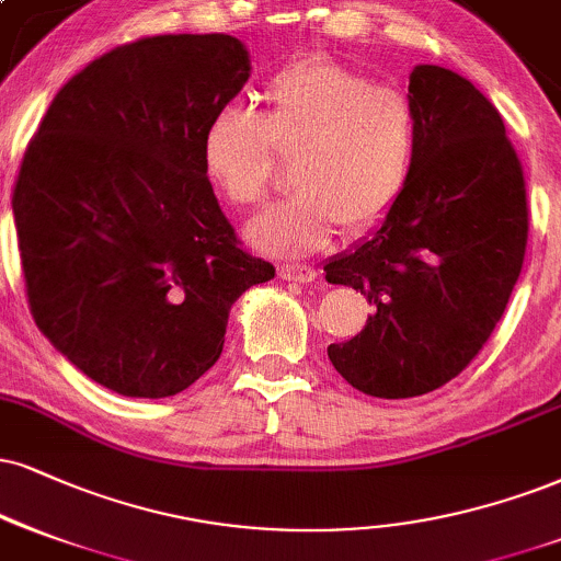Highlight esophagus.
I'll return each mask as SVG.
<instances>
[{
	"instance_id": "34e87169",
	"label": "esophagus",
	"mask_w": 561,
	"mask_h": 561,
	"mask_svg": "<svg viewBox=\"0 0 561 561\" xmlns=\"http://www.w3.org/2000/svg\"><path fill=\"white\" fill-rule=\"evenodd\" d=\"M278 275L283 280H294V283H312L317 278V270L309 265H280Z\"/></svg>"
}]
</instances>
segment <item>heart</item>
Instances as JSON below:
<instances>
[{
	"instance_id": "1",
	"label": "heart",
	"mask_w": 561,
	"mask_h": 561,
	"mask_svg": "<svg viewBox=\"0 0 561 561\" xmlns=\"http://www.w3.org/2000/svg\"><path fill=\"white\" fill-rule=\"evenodd\" d=\"M416 148V108L403 90L314 54L265 82L260 116L218 108L199 150L207 179L237 207L265 197L275 153H296V192L260 213L247 237L273 257H299L337 226L362 233L382 224L403 197Z\"/></svg>"
}]
</instances>
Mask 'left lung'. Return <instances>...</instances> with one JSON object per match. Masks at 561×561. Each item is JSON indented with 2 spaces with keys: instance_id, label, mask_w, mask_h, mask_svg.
I'll list each match as a JSON object with an SVG mask.
<instances>
[{
  "instance_id": "1",
  "label": "left lung",
  "mask_w": 561,
  "mask_h": 561,
  "mask_svg": "<svg viewBox=\"0 0 561 561\" xmlns=\"http://www.w3.org/2000/svg\"><path fill=\"white\" fill-rule=\"evenodd\" d=\"M419 148L398 205L335 254L324 278L375 307L364 330L328 345L345 382L416 398L458 377L494 333L528 244L523 165L486 95L453 69L419 65L408 82Z\"/></svg>"
}]
</instances>
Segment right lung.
<instances>
[{
  "instance_id": "obj_1",
  "label": "right lung",
  "mask_w": 561,
  "mask_h": 561,
  "mask_svg": "<svg viewBox=\"0 0 561 561\" xmlns=\"http://www.w3.org/2000/svg\"><path fill=\"white\" fill-rule=\"evenodd\" d=\"M249 69L226 33L116 46L54 95L20 163L12 213L33 320L119 396L197 382L233 301L275 278L241 249L199 150Z\"/></svg>"
}]
</instances>
